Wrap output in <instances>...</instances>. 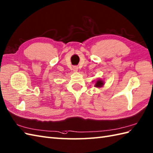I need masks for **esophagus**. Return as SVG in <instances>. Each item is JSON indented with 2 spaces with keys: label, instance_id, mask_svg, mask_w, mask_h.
Instances as JSON below:
<instances>
[{
  "label": "esophagus",
  "instance_id": "1",
  "mask_svg": "<svg viewBox=\"0 0 153 153\" xmlns=\"http://www.w3.org/2000/svg\"><path fill=\"white\" fill-rule=\"evenodd\" d=\"M73 70H74V71H77V68L76 66H75V67H74Z\"/></svg>",
  "mask_w": 153,
  "mask_h": 153
}]
</instances>
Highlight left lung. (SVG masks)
Wrapping results in <instances>:
<instances>
[{"instance_id": "left-lung-1", "label": "left lung", "mask_w": 153, "mask_h": 153, "mask_svg": "<svg viewBox=\"0 0 153 153\" xmlns=\"http://www.w3.org/2000/svg\"><path fill=\"white\" fill-rule=\"evenodd\" d=\"M103 85H104V82H103V81H102V80L98 79V80L97 81V83H96V84H95V87H100L102 86Z\"/></svg>"}]
</instances>
